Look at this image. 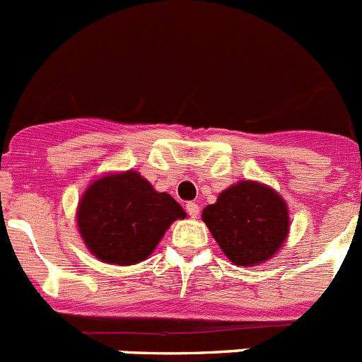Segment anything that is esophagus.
Returning a JSON list of instances; mask_svg holds the SVG:
<instances>
[{
    "label": "esophagus",
    "instance_id": "obj_1",
    "mask_svg": "<svg viewBox=\"0 0 362 362\" xmlns=\"http://www.w3.org/2000/svg\"><path fill=\"white\" fill-rule=\"evenodd\" d=\"M185 211H187V214L191 218H197L200 214V205L194 204V202H189V204H185Z\"/></svg>",
    "mask_w": 362,
    "mask_h": 362
}]
</instances>
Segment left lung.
Here are the masks:
<instances>
[{"label":"left lung","instance_id":"1","mask_svg":"<svg viewBox=\"0 0 362 362\" xmlns=\"http://www.w3.org/2000/svg\"><path fill=\"white\" fill-rule=\"evenodd\" d=\"M204 221L238 266L268 261L288 238V205L279 192L255 182L225 189L214 205L204 209Z\"/></svg>","mask_w":362,"mask_h":362}]
</instances>
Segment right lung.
I'll return each mask as SVG.
<instances>
[{
  "label": "right lung",
  "instance_id": "obj_1",
  "mask_svg": "<svg viewBox=\"0 0 362 362\" xmlns=\"http://www.w3.org/2000/svg\"><path fill=\"white\" fill-rule=\"evenodd\" d=\"M178 218H185L184 209L135 171L96 180L78 207L87 248L101 261L121 266L144 261Z\"/></svg>",
  "mask_w": 362,
  "mask_h": 362
}]
</instances>
